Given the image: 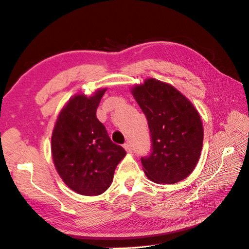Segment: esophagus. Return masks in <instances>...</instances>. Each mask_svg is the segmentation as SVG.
I'll return each mask as SVG.
<instances>
[{"instance_id": "obj_1", "label": "esophagus", "mask_w": 249, "mask_h": 249, "mask_svg": "<svg viewBox=\"0 0 249 249\" xmlns=\"http://www.w3.org/2000/svg\"><path fill=\"white\" fill-rule=\"evenodd\" d=\"M124 148L126 149L127 153H131L132 152V148H131V145L129 143H125L124 144Z\"/></svg>"}]
</instances>
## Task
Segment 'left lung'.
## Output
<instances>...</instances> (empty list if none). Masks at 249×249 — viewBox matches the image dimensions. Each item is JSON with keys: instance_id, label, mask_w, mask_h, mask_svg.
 Here are the masks:
<instances>
[{"instance_id": "left-lung-1", "label": "left lung", "mask_w": 249, "mask_h": 249, "mask_svg": "<svg viewBox=\"0 0 249 249\" xmlns=\"http://www.w3.org/2000/svg\"><path fill=\"white\" fill-rule=\"evenodd\" d=\"M131 93L145 114L152 153L141 158L151 180L176 183L187 178L200 157L203 123L193 104L174 87L155 78L135 86Z\"/></svg>"}]
</instances>
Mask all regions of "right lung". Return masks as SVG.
Returning <instances> with one entry per match:
<instances>
[{"label":"right lung","instance_id":"add662e5","mask_svg":"<svg viewBox=\"0 0 249 249\" xmlns=\"http://www.w3.org/2000/svg\"><path fill=\"white\" fill-rule=\"evenodd\" d=\"M106 88L87 97L77 94L62 108L52 135V155L59 176L74 192L100 195L110 187L125 149L113 143L96 118Z\"/></svg>","mask_w":249,"mask_h":249}]
</instances>
